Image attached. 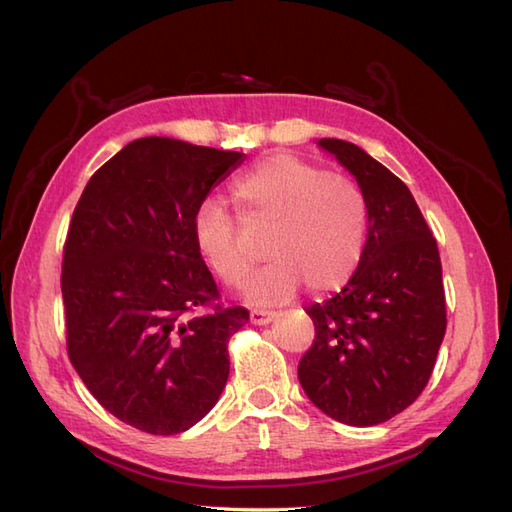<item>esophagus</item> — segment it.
I'll return each mask as SVG.
<instances>
[{"mask_svg":"<svg viewBox=\"0 0 512 512\" xmlns=\"http://www.w3.org/2000/svg\"><path fill=\"white\" fill-rule=\"evenodd\" d=\"M275 312H262V309H254V312L250 314V320L254 324H269L271 320H275Z\"/></svg>","mask_w":512,"mask_h":512,"instance_id":"obj_1","label":"esophagus"}]
</instances>
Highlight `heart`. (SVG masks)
Listing matches in <instances>:
<instances>
[{"label":"heart","mask_w":512,"mask_h":512,"mask_svg":"<svg viewBox=\"0 0 512 512\" xmlns=\"http://www.w3.org/2000/svg\"><path fill=\"white\" fill-rule=\"evenodd\" d=\"M232 200L245 224L269 226L262 252L269 262L245 286L254 303L342 288L359 269L369 230V205L354 181L288 153H277L235 179ZM198 256L228 286L252 267L237 222L218 200L200 203L192 220Z\"/></svg>","instance_id":"1"}]
</instances>
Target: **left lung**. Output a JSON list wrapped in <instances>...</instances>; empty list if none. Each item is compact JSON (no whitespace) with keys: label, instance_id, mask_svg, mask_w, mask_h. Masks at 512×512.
Listing matches in <instances>:
<instances>
[{"label":"left lung","instance_id":"1","mask_svg":"<svg viewBox=\"0 0 512 512\" xmlns=\"http://www.w3.org/2000/svg\"><path fill=\"white\" fill-rule=\"evenodd\" d=\"M369 205L367 247L352 280L307 307L316 339L299 363L312 404L339 423L371 427L423 393L446 331L438 243L408 185L354 143L320 138Z\"/></svg>","mask_w":512,"mask_h":512}]
</instances>
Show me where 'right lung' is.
Wrapping results in <instances>:
<instances>
[{"instance_id": "1", "label": "right lung", "mask_w": 512, "mask_h": 512, "mask_svg": "<svg viewBox=\"0 0 512 512\" xmlns=\"http://www.w3.org/2000/svg\"><path fill=\"white\" fill-rule=\"evenodd\" d=\"M245 158L166 136L128 143L79 198L61 265L70 363L119 421L153 436L196 425L218 404L243 307L220 297L192 220Z\"/></svg>"}]
</instances>
